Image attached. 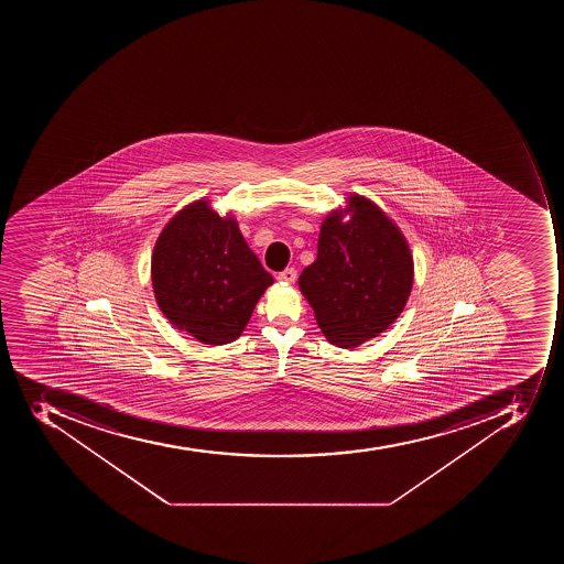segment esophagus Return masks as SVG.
Masks as SVG:
<instances>
[{"mask_svg":"<svg viewBox=\"0 0 564 564\" xmlns=\"http://www.w3.org/2000/svg\"><path fill=\"white\" fill-rule=\"evenodd\" d=\"M297 271L294 268H285L284 271H280L276 279L282 280V282H289V284H293L294 280H296Z\"/></svg>","mask_w":564,"mask_h":564,"instance_id":"34e87169","label":"esophagus"}]
</instances>
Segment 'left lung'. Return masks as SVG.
Here are the masks:
<instances>
[{"mask_svg":"<svg viewBox=\"0 0 564 564\" xmlns=\"http://www.w3.org/2000/svg\"><path fill=\"white\" fill-rule=\"evenodd\" d=\"M350 218L329 215L317 259L297 280L315 321L338 347H356L399 317L413 288V258L404 236L365 197H350Z\"/></svg>","mask_w":564,"mask_h":564,"instance_id":"left-lung-1","label":"left lung"}]
</instances>
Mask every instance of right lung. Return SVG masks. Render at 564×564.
I'll return each mask as SVG.
<instances>
[{
  "label": "right lung",
  "instance_id": "right-lung-1",
  "mask_svg": "<svg viewBox=\"0 0 564 564\" xmlns=\"http://www.w3.org/2000/svg\"><path fill=\"white\" fill-rule=\"evenodd\" d=\"M151 280L171 324L208 346L240 337L273 284L235 218L218 217L206 200L186 206L165 226L151 258Z\"/></svg>",
  "mask_w": 564,
  "mask_h": 564
}]
</instances>
